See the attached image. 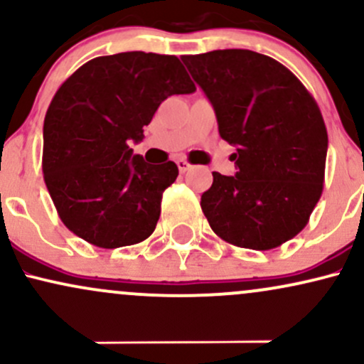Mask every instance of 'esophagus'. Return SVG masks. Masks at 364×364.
<instances>
[{
    "label": "esophagus",
    "instance_id": "1",
    "mask_svg": "<svg viewBox=\"0 0 364 364\" xmlns=\"http://www.w3.org/2000/svg\"><path fill=\"white\" fill-rule=\"evenodd\" d=\"M176 164H178V169H179V173H186V171L191 168V164H190V162L185 161V159H178V161H176Z\"/></svg>",
    "mask_w": 364,
    "mask_h": 364
}]
</instances>
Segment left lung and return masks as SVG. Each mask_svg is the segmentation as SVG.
I'll return each mask as SVG.
<instances>
[{"label": "left lung", "mask_w": 364, "mask_h": 364, "mask_svg": "<svg viewBox=\"0 0 364 364\" xmlns=\"http://www.w3.org/2000/svg\"><path fill=\"white\" fill-rule=\"evenodd\" d=\"M236 145L235 176L212 173L203 214L225 243L272 250L310 220L325 181L327 128L318 104L286 66L248 49L181 58Z\"/></svg>", "instance_id": "1"}]
</instances>
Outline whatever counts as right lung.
Masks as SVG:
<instances>
[{
	"label": "right lung",
	"instance_id": "1",
	"mask_svg": "<svg viewBox=\"0 0 364 364\" xmlns=\"http://www.w3.org/2000/svg\"><path fill=\"white\" fill-rule=\"evenodd\" d=\"M195 90L176 56L144 51L94 58L61 83L44 118L43 173L73 235L106 250L152 235L178 166L149 164L129 141L169 95Z\"/></svg>",
	"mask_w": 364,
	"mask_h": 364
}]
</instances>
